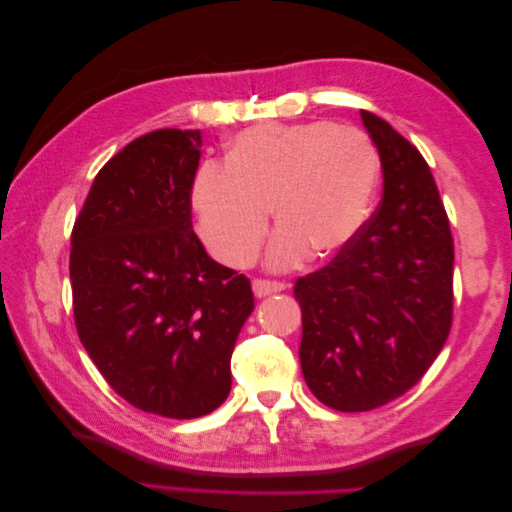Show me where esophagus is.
<instances>
[{
	"label": "esophagus",
	"instance_id": "34e87169",
	"mask_svg": "<svg viewBox=\"0 0 512 512\" xmlns=\"http://www.w3.org/2000/svg\"><path fill=\"white\" fill-rule=\"evenodd\" d=\"M252 288H254V294L256 297H267V294H273V292H282L288 288V284L284 282H277V280H256L252 282Z\"/></svg>",
	"mask_w": 512,
	"mask_h": 512
}]
</instances>
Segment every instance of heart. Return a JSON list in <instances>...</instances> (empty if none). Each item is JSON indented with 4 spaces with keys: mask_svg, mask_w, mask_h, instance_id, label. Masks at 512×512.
I'll use <instances>...</instances> for the list:
<instances>
[{
    "mask_svg": "<svg viewBox=\"0 0 512 512\" xmlns=\"http://www.w3.org/2000/svg\"><path fill=\"white\" fill-rule=\"evenodd\" d=\"M380 181V153L369 134L331 121L269 123L241 132L226 164H200L190 183L194 228L226 267L256 260L269 230L267 262L290 269L314 254L331 258L359 235Z\"/></svg>",
    "mask_w": 512,
    "mask_h": 512,
    "instance_id": "heart-1",
    "label": "heart"
}]
</instances>
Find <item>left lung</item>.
I'll list each match as a JSON object with an SVG mask.
<instances>
[{"mask_svg": "<svg viewBox=\"0 0 512 512\" xmlns=\"http://www.w3.org/2000/svg\"><path fill=\"white\" fill-rule=\"evenodd\" d=\"M382 162V200L327 267L294 284L301 369L339 412H367L410 391L453 324L451 224L431 170L389 121L361 111Z\"/></svg>", "mask_w": 512, "mask_h": 512, "instance_id": "left-lung-1", "label": "left lung"}]
</instances>
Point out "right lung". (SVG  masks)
Wrapping results in <instances>:
<instances>
[{"label": "right lung", "instance_id": "add662e5", "mask_svg": "<svg viewBox=\"0 0 512 512\" xmlns=\"http://www.w3.org/2000/svg\"><path fill=\"white\" fill-rule=\"evenodd\" d=\"M200 130L138 136L96 175L72 228L74 324L134 408L196 418L230 393V356L254 309L250 280L194 235Z\"/></svg>", "mask_w": 512, "mask_h": 512}]
</instances>
